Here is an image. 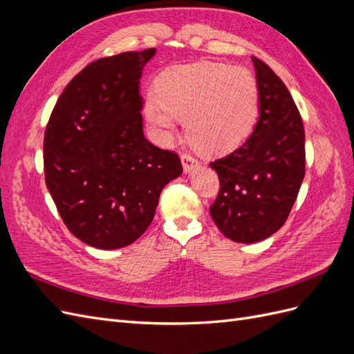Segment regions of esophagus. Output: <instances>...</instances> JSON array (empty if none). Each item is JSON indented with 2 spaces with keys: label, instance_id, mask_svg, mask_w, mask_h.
Segmentation results:
<instances>
[{
  "label": "esophagus",
  "instance_id": "1",
  "mask_svg": "<svg viewBox=\"0 0 354 354\" xmlns=\"http://www.w3.org/2000/svg\"><path fill=\"white\" fill-rule=\"evenodd\" d=\"M181 164H183V169H185V173L187 174V173H190L192 169H195V168L199 167V160L195 159L194 156L189 155V153H185V155H181Z\"/></svg>",
  "mask_w": 354,
  "mask_h": 354
}]
</instances>
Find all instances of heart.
Wrapping results in <instances>:
<instances>
[{
  "mask_svg": "<svg viewBox=\"0 0 354 354\" xmlns=\"http://www.w3.org/2000/svg\"><path fill=\"white\" fill-rule=\"evenodd\" d=\"M259 85L245 68L218 62L173 66L155 81V97L143 113L156 134L169 140L177 120L189 140L207 153H227L250 137L259 115Z\"/></svg>",
  "mask_w": 354,
  "mask_h": 354,
  "instance_id": "1",
  "label": "heart"
}]
</instances>
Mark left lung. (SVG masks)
<instances>
[{
    "label": "left lung",
    "mask_w": 354,
    "mask_h": 354,
    "mask_svg": "<svg viewBox=\"0 0 354 354\" xmlns=\"http://www.w3.org/2000/svg\"><path fill=\"white\" fill-rule=\"evenodd\" d=\"M259 85V121L230 155L209 164L220 192L209 207L224 236L254 243L270 238L286 221L304 178V127L286 85L252 57Z\"/></svg>",
    "instance_id": "left-lung-1"
}]
</instances>
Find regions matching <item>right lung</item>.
Masks as SVG:
<instances>
[{
    "label": "right lung",
    "instance_id": "add662e5",
    "mask_svg": "<svg viewBox=\"0 0 354 354\" xmlns=\"http://www.w3.org/2000/svg\"><path fill=\"white\" fill-rule=\"evenodd\" d=\"M155 48L84 68L63 90L44 137L46 185L75 238L99 250L137 241L180 158L143 134L140 78Z\"/></svg>",
    "mask_w": 354,
    "mask_h": 354
}]
</instances>
